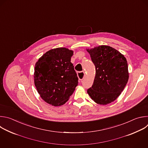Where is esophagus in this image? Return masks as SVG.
<instances>
[{
    "instance_id": "esophagus-1",
    "label": "esophagus",
    "mask_w": 148,
    "mask_h": 148,
    "mask_svg": "<svg viewBox=\"0 0 148 148\" xmlns=\"http://www.w3.org/2000/svg\"><path fill=\"white\" fill-rule=\"evenodd\" d=\"M77 76L79 77V79L82 80L83 79V78L85 76V73L84 72H77Z\"/></svg>"
}]
</instances>
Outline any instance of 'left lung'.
<instances>
[{
	"mask_svg": "<svg viewBox=\"0 0 148 148\" xmlns=\"http://www.w3.org/2000/svg\"><path fill=\"white\" fill-rule=\"evenodd\" d=\"M86 50L96 67L93 85L87 92L97 104H110L121 95L128 82L127 61L124 55L108 45Z\"/></svg>",
	"mask_w": 148,
	"mask_h": 148,
	"instance_id": "8db88e82",
	"label": "left lung"
}]
</instances>
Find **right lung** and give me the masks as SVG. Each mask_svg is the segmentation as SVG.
<instances>
[{
    "label": "right lung",
    "instance_id": "obj_1",
    "mask_svg": "<svg viewBox=\"0 0 148 148\" xmlns=\"http://www.w3.org/2000/svg\"><path fill=\"white\" fill-rule=\"evenodd\" d=\"M73 51L56 48L45 52L35 65L34 84L41 99L53 106L64 104L78 84L71 62Z\"/></svg>",
    "mask_w": 148,
    "mask_h": 148
}]
</instances>
